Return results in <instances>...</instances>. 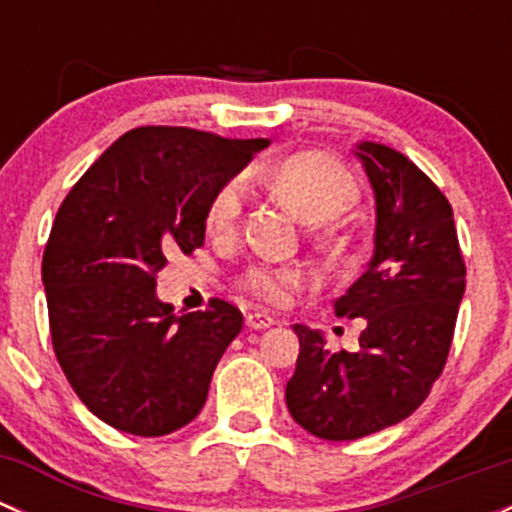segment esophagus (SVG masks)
<instances>
[{
    "instance_id": "esophagus-1",
    "label": "esophagus",
    "mask_w": 512,
    "mask_h": 512,
    "mask_svg": "<svg viewBox=\"0 0 512 512\" xmlns=\"http://www.w3.org/2000/svg\"><path fill=\"white\" fill-rule=\"evenodd\" d=\"M245 324L250 329H267L275 324V317H270V314H265V312H250V314H245Z\"/></svg>"
}]
</instances>
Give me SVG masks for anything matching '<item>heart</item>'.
Segmentation results:
<instances>
[{"mask_svg": "<svg viewBox=\"0 0 512 512\" xmlns=\"http://www.w3.org/2000/svg\"><path fill=\"white\" fill-rule=\"evenodd\" d=\"M265 183L304 223L324 225L317 232V240L327 250L342 252V245L329 225L347 218L359 203V185L344 165L319 153H299L272 165ZM240 215L242 188L237 183H225L210 200L205 225L210 235L230 237L240 225ZM240 285L265 302L282 304L304 285V272L297 267L252 265L240 277Z\"/></svg>", "mask_w": 512, "mask_h": 512, "instance_id": "b5f03b06", "label": "heart"}]
</instances>
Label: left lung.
<instances>
[{
	"label": "left lung",
	"instance_id": "obj_1",
	"mask_svg": "<svg viewBox=\"0 0 512 512\" xmlns=\"http://www.w3.org/2000/svg\"><path fill=\"white\" fill-rule=\"evenodd\" d=\"M376 200L369 270L334 302L364 319L359 352H329L294 324L299 356L287 381L294 421L324 441H356L409 418L441 376L466 289V262L446 195L404 153L361 141Z\"/></svg>",
	"mask_w": 512,
	"mask_h": 512
}]
</instances>
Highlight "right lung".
I'll return each instance as SVG.
<instances>
[{
    "instance_id": "add662e5",
    "label": "right lung",
    "mask_w": 512,
    "mask_h": 512,
    "mask_svg": "<svg viewBox=\"0 0 512 512\" xmlns=\"http://www.w3.org/2000/svg\"><path fill=\"white\" fill-rule=\"evenodd\" d=\"M267 138L178 126L123 133L69 190L41 262L54 354L86 409L118 431L165 436L193 421L240 309L175 314L156 297L173 252L203 245L213 195Z\"/></svg>"
}]
</instances>
